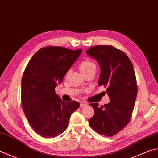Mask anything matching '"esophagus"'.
Masks as SVG:
<instances>
[{
	"label": "esophagus",
	"mask_w": 158,
	"mask_h": 158,
	"mask_svg": "<svg viewBox=\"0 0 158 158\" xmlns=\"http://www.w3.org/2000/svg\"><path fill=\"white\" fill-rule=\"evenodd\" d=\"M87 106V104H86L85 102H81L80 104V107H84V106Z\"/></svg>",
	"instance_id": "1"
}]
</instances>
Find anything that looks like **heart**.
<instances>
[{
	"label": "heart",
	"mask_w": 158,
	"mask_h": 158,
	"mask_svg": "<svg viewBox=\"0 0 158 158\" xmlns=\"http://www.w3.org/2000/svg\"><path fill=\"white\" fill-rule=\"evenodd\" d=\"M79 68L80 71H81L82 73H84L91 69H96V64H95L93 62H91L89 60H84L80 64Z\"/></svg>",
	"instance_id": "b5f03b06"
}]
</instances>
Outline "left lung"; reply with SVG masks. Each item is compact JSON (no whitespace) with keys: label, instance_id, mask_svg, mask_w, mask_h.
Instances as JSON below:
<instances>
[{"label":"left lung","instance_id":"left-lung-1","mask_svg":"<svg viewBox=\"0 0 158 158\" xmlns=\"http://www.w3.org/2000/svg\"><path fill=\"white\" fill-rule=\"evenodd\" d=\"M86 53L99 64L98 85L106 87L110 98L105 105L90 104L94 115L89 123L97 133L111 137L123 130L131 118L138 94L135 71L129 57L113 46H94Z\"/></svg>","mask_w":158,"mask_h":158}]
</instances>
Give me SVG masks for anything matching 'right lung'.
Returning a JSON list of instances; mask_svg holds the SVG:
<instances>
[{
	"label": "right lung",
	"instance_id": "add662e5",
	"mask_svg": "<svg viewBox=\"0 0 158 158\" xmlns=\"http://www.w3.org/2000/svg\"><path fill=\"white\" fill-rule=\"evenodd\" d=\"M82 49L49 46L32 56L23 73L21 100L32 129L44 138H55L67 128L71 114L79 108L76 101L64 102L55 88L78 58Z\"/></svg>",
	"mask_w": 158,
	"mask_h": 158
}]
</instances>
